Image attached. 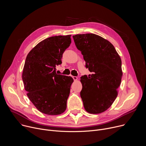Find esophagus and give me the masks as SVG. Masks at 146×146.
Instances as JSON below:
<instances>
[{
	"label": "esophagus",
	"instance_id": "esophagus-1",
	"mask_svg": "<svg viewBox=\"0 0 146 146\" xmlns=\"http://www.w3.org/2000/svg\"><path fill=\"white\" fill-rule=\"evenodd\" d=\"M72 78H73V80H74V81H76V80H77V77L76 76H72Z\"/></svg>",
	"mask_w": 146,
	"mask_h": 146
}]
</instances>
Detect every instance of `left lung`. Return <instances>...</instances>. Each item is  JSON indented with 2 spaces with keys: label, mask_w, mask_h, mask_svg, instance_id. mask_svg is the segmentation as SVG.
Returning a JSON list of instances; mask_svg holds the SVG:
<instances>
[{
  "label": "left lung",
  "mask_w": 146,
  "mask_h": 146,
  "mask_svg": "<svg viewBox=\"0 0 146 146\" xmlns=\"http://www.w3.org/2000/svg\"><path fill=\"white\" fill-rule=\"evenodd\" d=\"M76 47L81 52L86 67L92 74L81 77L80 92L86 110L99 114L109 109L117 96L122 76L121 59L113 45L93 33L73 36Z\"/></svg>",
  "instance_id": "left-lung-1"
}]
</instances>
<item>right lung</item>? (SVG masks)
Wrapping results in <instances>:
<instances>
[{"mask_svg":"<svg viewBox=\"0 0 146 146\" xmlns=\"http://www.w3.org/2000/svg\"><path fill=\"white\" fill-rule=\"evenodd\" d=\"M71 35L55 36L38 43L28 54L23 72L27 96L40 112L59 115L66 109L73 79L56 73L62 55L71 43Z\"/></svg>","mask_w":146,"mask_h":146,"instance_id":"add662e5","label":"right lung"}]
</instances>
